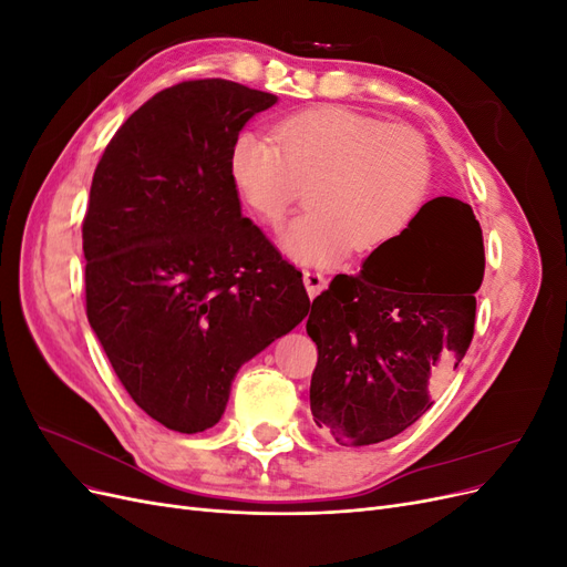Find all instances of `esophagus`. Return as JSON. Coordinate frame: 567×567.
<instances>
[{
  "mask_svg": "<svg viewBox=\"0 0 567 567\" xmlns=\"http://www.w3.org/2000/svg\"><path fill=\"white\" fill-rule=\"evenodd\" d=\"M302 281H305V288H307V296H310V298H317L321 290L326 288L323 274H319L315 269H305L302 271Z\"/></svg>",
  "mask_w": 567,
  "mask_h": 567,
  "instance_id": "obj_1",
  "label": "esophagus"
}]
</instances>
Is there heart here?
Segmentation results:
<instances>
[{
	"mask_svg": "<svg viewBox=\"0 0 567 567\" xmlns=\"http://www.w3.org/2000/svg\"><path fill=\"white\" fill-rule=\"evenodd\" d=\"M274 141L238 134L229 177L246 208L271 227L307 186L310 210L281 234V248L300 265H333L350 248L379 250L409 225L431 184V156L414 127L383 125L342 106L290 115Z\"/></svg>",
	"mask_w": 567,
	"mask_h": 567,
	"instance_id": "b5f03b06",
	"label": "heart"
}]
</instances>
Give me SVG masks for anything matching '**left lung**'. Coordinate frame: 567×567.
I'll use <instances>...</instances> for the list:
<instances>
[{
	"mask_svg": "<svg viewBox=\"0 0 567 567\" xmlns=\"http://www.w3.org/2000/svg\"><path fill=\"white\" fill-rule=\"evenodd\" d=\"M483 231L468 203L435 198L373 250L357 277L315 298L310 406L336 442L364 447L400 435L433 406L431 388L473 340Z\"/></svg>",
	"mask_w": 567,
	"mask_h": 567,
	"instance_id": "8db88e82",
	"label": "left lung"
}]
</instances>
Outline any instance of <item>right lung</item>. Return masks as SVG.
<instances>
[{
    "label": "right lung",
    "instance_id": "right-lung-1",
    "mask_svg": "<svg viewBox=\"0 0 567 567\" xmlns=\"http://www.w3.org/2000/svg\"><path fill=\"white\" fill-rule=\"evenodd\" d=\"M277 101L219 78L175 84L94 169L87 319L130 398L169 431L213 427L238 369L310 312L302 274L241 215L229 177L238 132Z\"/></svg>",
    "mask_w": 567,
    "mask_h": 567
}]
</instances>
